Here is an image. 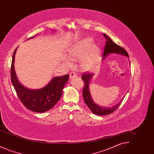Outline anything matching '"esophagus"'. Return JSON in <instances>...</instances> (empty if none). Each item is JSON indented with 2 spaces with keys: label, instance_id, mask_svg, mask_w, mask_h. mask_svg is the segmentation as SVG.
Returning a JSON list of instances; mask_svg holds the SVG:
<instances>
[{
  "label": "esophagus",
  "instance_id": "1",
  "mask_svg": "<svg viewBox=\"0 0 154 154\" xmlns=\"http://www.w3.org/2000/svg\"><path fill=\"white\" fill-rule=\"evenodd\" d=\"M77 77V74L75 73L74 72H71L70 73V79H72L73 78H75Z\"/></svg>",
  "mask_w": 154,
  "mask_h": 154
}]
</instances>
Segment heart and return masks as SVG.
<instances>
[{"label": "heart", "instance_id": "b5f03b06", "mask_svg": "<svg viewBox=\"0 0 154 154\" xmlns=\"http://www.w3.org/2000/svg\"><path fill=\"white\" fill-rule=\"evenodd\" d=\"M92 42L91 37H87L74 43L68 50L69 57L72 60L80 59L81 69L86 72L95 70L100 59V48L97 44ZM65 62L71 65L69 59H66Z\"/></svg>", "mask_w": 154, "mask_h": 154}]
</instances>
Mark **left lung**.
Returning <instances> with one entry per match:
<instances>
[{"mask_svg": "<svg viewBox=\"0 0 154 154\" xmlns=\"http://www.w3.org/2000/svg\"><path fill=\"white\" fill-rule=\"evenodd\" d=\"M103 36L106 39V43L104 47V50L103 54L102 59H104L107 55H109V54L112 53H116V54L122 55L129 58V55L128 52L124 48L114 43L109 36H108L106 34H103ZM93 75H94L93 73H88L87 72H86L83 74L81 76V79H82V80L84 82V86L82 90V95H83L84 102L88 106L89 109L91 110V111L96 115L101 116L109 115L111 113L113 112L119 106V105L121 104V103H122L124 99V97H122V99L120 100L119 102L111 107H102L96 104L92 98V96L90 94L89 88V82L91 80Z\"/></svg>", "mask_w": 154, "mask_h": 154, "instance_id": "1", "label": "left lung"}]
</instances>
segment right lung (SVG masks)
I'll list each match as a JSON object with an SVG mask.
<instances>
[{"label": "right lung", "mask_w": 154, "mask_h": 154, "mask_svg": "<svg viewBox=\"0 0 154 154\" xmlns=\"http://www.w3.org/2000/svg\"><path fill=\"white\" fill-rule=\"evenodd\" d=\"M32 37L29 38H32ZM13 53L11 66V80L12 84L22 104L29 110L36 112H44L52 109L60 99L62 90L69 80V74L54 77L43 88L30 89L23 85L18 80L15 72V54Z\"/></svg>", "instance_id": "right-lung-1"}]
</instances>
